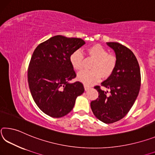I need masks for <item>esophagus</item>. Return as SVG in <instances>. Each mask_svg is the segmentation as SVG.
<instances>
[{
    "label": "esophagus",
    "instance_id": "esophagus-1",
    "mask_svg": "<svg viewBox=\"0 0 155 155\" xmlns=\"http://www.w3.org/2000/svg\"><path fill=\"white\" fill-rule=\"evenodd\" d=\"M84 89H85V91H88V90H89L90 88H91V87H89V86L86 85V84L84 85Z\"/></svg>",
    "mask_w": 155,
    "mask_h": 155
}]
</instances>
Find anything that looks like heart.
<instances>
[{
  "label": "heart",
  "mask_w": 155,
  "mask_h": 155,
  "mask_svg": "<svg viewBox=\"0 0 155 155\" xmlns=\"http://www.w3.org/2000/svg\"><path fill=\"white\" fill-rule=\"evenodd\" d=\"M87 55L94 59L91 64V71H82L78 74V79L86 85H92L103 78H108L115 71L117 59L101 45H91L86 49ZM70 63L73 69L80 71L84 66V55L80 50L73 52L70 56Z\"/></svg>",
  "instance_id": "b5f03b06"
}]
</instances>
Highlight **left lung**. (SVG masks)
Returning a JSON list of instances; mask_svg holds the SVG:
<instances>
[{"instance_id":"obj_1","label":"left lung","mask_w":155,"mask_h":155,"mask_svg":"<svg viewBox=\"0 0 155 155\" xmlns=\"http://www.w3.org/2000/svg\"><path fill=\"white\" fill-rule=\"evenodd\" d=\"M115 53L117 64L113 73L101 84L108 91L101 90L100 86L95 88L98 98L91 102L94 115L105 124L120 120L130 110L137 97L141 86V73L135 55L118 42H106Z\"/></svg>"}]
</instances>
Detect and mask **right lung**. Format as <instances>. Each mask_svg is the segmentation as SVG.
I'll return each mask as SVG.
<instances>
[{"instance_id":"right-lung-1","label":"right lung","mask_w":155,"mask_h":155,"mask_svg":"<svg viewBox=\"0 0 155 155\" xmlns=\"http://www.w3.org/2000/svg\"><path fill=\"white\" fill-rule=\"evenodd\" d=\"M85 44L82 39L58 35L40 44L33 53L28 82L35 103L43 113L59 118L71 112L84 91L70 63L73 52Z\"/></svg>"}]
</instances>
